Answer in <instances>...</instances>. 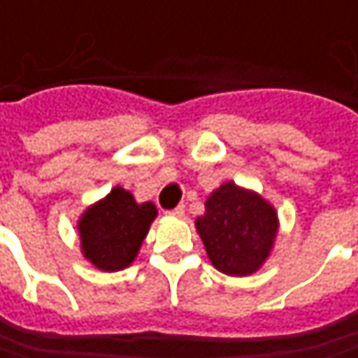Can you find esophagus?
<instances>
[{
  "instance_id": "esophagus-1",
  "label": "esophagus",
  "mask_w": 358,
  "mask_h": 358,
  "mask_svg": "<svg viewBox=\"0 0 358 358\" xmlns=\"http://www.w3.org/2000/svg\"><path fill=\"white\" fill-rule=\"evenodd\" d=\"M184 212H186V208H184V203H180L174 210H170L168 214H172V216H184Z\"/></svg>"
}]
</instances>
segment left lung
Masks as SVG:
<instances>
[{
	"label": "left lung",
	"mask_w": 358,
	"mask_h": 358,
	"mask_svg": "<svg viewBox=\"0 0 358 358\" xmlns=\"http://www.w3.org/2000/svg\"><path fill=\"white\" fill-rule=\"evenodd\" d=\"M196 229L212 265L241 278L267 259L278 236V214L255 192L226 182L206 200V214L196 220Z\"/></svg>",
	"instance_id": "obj_1"
}]
</instances>
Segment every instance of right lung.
<instances>
[{"label": "right lung", "mask_w": 358, "mask_h": 358, "mask_svg": "<svg viewBox=\"0 0 358 358\" xmlns=\"http://www.w3.org/2000/svg\"><path fill=\"white\" fill-rule=\"evenodd\" d=\"M156 217L152 202L136 203L120 186L105 200L91 206L79 222L80 248L85 257L103 271L129 267Z\"/></svg>", "instance_id": "add662e5"}]
</instances>
